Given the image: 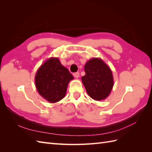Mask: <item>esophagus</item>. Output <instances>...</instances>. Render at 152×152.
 Returning a JSON list of instances; mask_svg holds the SVG:
<instances>
[{
    "mask_svg": "<svg viewBox=\"0 0 152 152\" xmlns=\"http://www.w3.org/2000/svg\"><path fill=\"white\" fill-rule=\"evenodd\" d=\"M73 76L75 77L76 78H79V76H80V73L78 72H74V74H73Z\"/></svg>",
    "mask_w": 152,
    "mask_h": 152,
    "instance_id": "obj_1",
    "label": "esophagus"
}]
</instances>
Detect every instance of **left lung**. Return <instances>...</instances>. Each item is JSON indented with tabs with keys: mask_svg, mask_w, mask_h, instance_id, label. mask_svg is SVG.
I'll return each mask as SVG.
<instances>
[{
	"mask_svg": "<svg viewBox=\"0 0 152 152\" xmlns=\"http://www.w3.org/2000/svg\"><path fill=\"white\" fill-rule=\"evenodd\" d=\"M84 70L82 80L88 95L96 101L106 99L114 86L110 69L101 59L93 58L87 62Z\"/></svg>",
	"mask_w": 152,
	"mask_h": 152,
	"instance_id": "left-lung-1",
	"label": "left lung"
}]
</instances>
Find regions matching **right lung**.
<instances>
[{
  "mask_svg": "<svg viewBox=\"0 0 152 152\" xmlns=\"http://www.w3.org/2000/svg\"><path fill=\"white\" fill-rule=\"evenodd\" d=\"M74 77L57 58H51L38 70L35 84L39 94L48 102L59 101L66 95L68 84Z\"/></svg>",
  "mask_w": 152,
  "mask_h": 152,
  "instance_id": "add662e5",
  "label": "right lung"
}]
</instances>
